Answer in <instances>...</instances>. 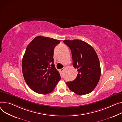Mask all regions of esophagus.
Instances as JSON below:
<instances>
[{"instance_id":"obj_1","label":"esophagus","mask_w":122,"mask_h":122,"mask_svg":"<svg viewBox=\"0 0 122 122\" xmlns=\"http://www.w3.org/2000/svg\"><path fill=\"white\" fill-rule=\"evenodd\" d=\"M64 70V68H62V69H61L60 70V72H63V71Z\"/></svg>"}]
</instances>
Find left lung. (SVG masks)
I'll use <instances>...</instances> for the list:
<instances>
[{
	"mask_svg": "<svg viewBox=\"0 0 122 122\" xmlns=\"http://www.w3.org/2000/svg\"><path fill=\"white\" fill-rule=\"evenodd\" d=\"M63 42L71 50L72 65L77 69L75 80L67 82L69 89L78 95L90 93L97 85L101 76L98 55L92 46L81 40H66Z\"/></svg>",
	"mask_w": 122,
	"mask_h": 122,
	"instance_id": "8db88e82",
	"label": "left lung"
}]
</instances>
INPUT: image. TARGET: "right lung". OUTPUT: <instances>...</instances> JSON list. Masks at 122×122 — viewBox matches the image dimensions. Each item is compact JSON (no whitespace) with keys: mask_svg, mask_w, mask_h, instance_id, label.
I'll return each instance as SVG.
<instances>
[{"mask_svg":"<svg viewBox=\"0 0 122 122\" xmlns=\"http://www.w3.org/2000/svg\"><path fill=\"white\" fill-rule=\"evenodd\" d=\"M60 42L38 36L27 47L22 61L23 75L28 86L37 93L52 92L61 79L53 60L54 49Z\"/></svg>","mask_w":122,"mask_h":122,"instance_id":"obj_1","label":"right lung"}]
</instances>
